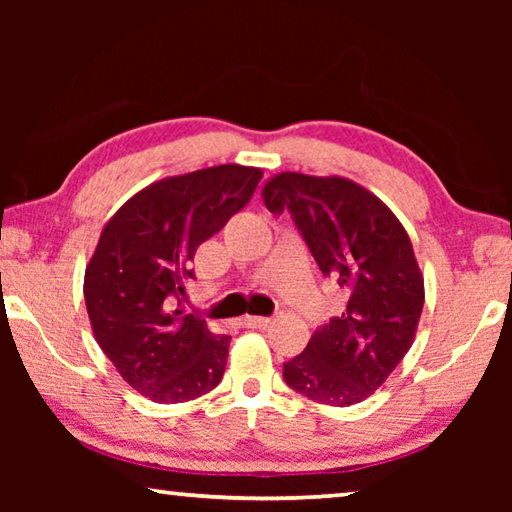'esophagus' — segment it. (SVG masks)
<instances>
[{"label": "esophagus", "mask_w": 512, "mask_h": 512, "mask_svg": "<svg viewBox=\"0 0 512 512\" xmlns=\"http://www.w3.org/2000/svg\"><path fill=\"white\" fill-rule=\"evenodd\" d=\"M241 325L250 327V329H266V327H271V318H264V316H246V318H241Z\"/></svg>", "instance_id": "34e87169"}]
</instances>
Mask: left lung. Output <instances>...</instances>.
<instances>
[{"label":"left lung","instance_id":"1","mask_svg":"<svg viewBox=\"0 0 512 512\" xmlns=\"http://www.w3.org/2000/svg\"><path fill=\"white\" fill-rule=\"evenodd\" d=\"M262 198L268 212H291L320 271L348 293L341 316L284 363V381L318 404H359L384 384L418 332L424 275L409 232L350 178L282 171L266 180Z\"/></svg>","mask_w":512,"mask_h":512}]
</instances>
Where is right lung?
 Returning a JSON list of instances; mask_svg holds the SVG:
<instances>
[{
    "label": "right lung",
    "mask_w": 512,
    "mask_h": 512,
    "mask_svg": "<svg viewBox=\"0 0 512 512\" xmlns=\"http://www.w3.org/2000/svg\"><path fill=\"white\" fill-rule=\"evenodd\" d=\"M262 169L219 164L155 180L103 225L83 296L99 348L128 386L158 404L196 400L219 384L230 336L171 309L192 259L244 207Z\"/></svg>",
    "instance_id": "1"
}]
</instances>
